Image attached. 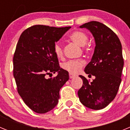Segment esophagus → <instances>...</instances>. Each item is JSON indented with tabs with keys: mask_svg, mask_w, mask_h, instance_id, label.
Returning <instances> with one entry per match:
<instances>
[{
	"mask_svg": "<svg viewBox=\"0 0 130 130\" xmlns=\"http://www.w3.org/2000/svg\"><path fill=\"white\" fill-rule=\"evenodd\" d=\"M69 77H70V79H72V78L75 77H76V75H75V74H73V73H70V74H69Z\"/></svg>",
	"mask_w": 130,
	"mask_h": 130,
	"instance_id": "esophagus-1",
	"label": "esophagus"
}]
</instances>
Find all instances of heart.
<instances>
[{
    "instance_id": "heart-1",
    "label": "heart",
    "mask_w": 130,
    "mask_h": 130,
    "mask_svg": "<svg viewBox=\"0 0 130 130\" xmlns=\"http://www.w3.org/2000/svg\"><path fill=\"white\" fill-rule=\"evenodd\" d=\"M70 39L79 46H85L88 42V36L85 32L81 30L74 31L70 35ZM54 53L58 58H61L64 55V50L61 44L58 42L54 45ZM85 65L82 60H72L64 62L62 68L65 70L70 73H77Z\"/></svg>"
}]
</instances>
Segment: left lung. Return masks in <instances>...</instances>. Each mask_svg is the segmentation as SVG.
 I'll return each mask as SVG.
<instances>
[{
    "label": "left lung",
    "instance_id": "left-lung-1",
    "mask_svg": "<svg viewBox=\"0 0 130 130\" xmlns=\"http://www.w3.org/2000/svg\"><path fill=\"white\" fill-rule=\"evenodd\" d=\"M90 31L96 47L91 61L85 68L88 75H94L92 82L83 75V86L78 90L81 104L92 109H102L117 95L120 83L124 59L122 45L117 34L106 25L90 21L79 26Z\"/></svg>",
    "mask_w": 130,
    "mask_h": 130
}]
</instances>
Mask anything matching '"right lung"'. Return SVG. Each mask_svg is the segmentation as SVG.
<instances>
[{
  "label": "right lung",
  "instance_id": "right-lung-1",
  "mask_svg": "<svg viewBox=\"0 0 130 130\" xmlns=\"http://www.w3.org/2000/svg\"><path fill=\"white\" fill-rule=\"evenodd\" d=\"M71 26L34 25L21 34L13 55V77L18 92L27 106L38 113L52 110L58 102L59 91L69 79L68 72L60 68L54 53L55 42ZM58 72L53 78L47 75Z\"/></svg>",
  "mask_w": 130,
  "mask_h": 130
}]
</instances>
